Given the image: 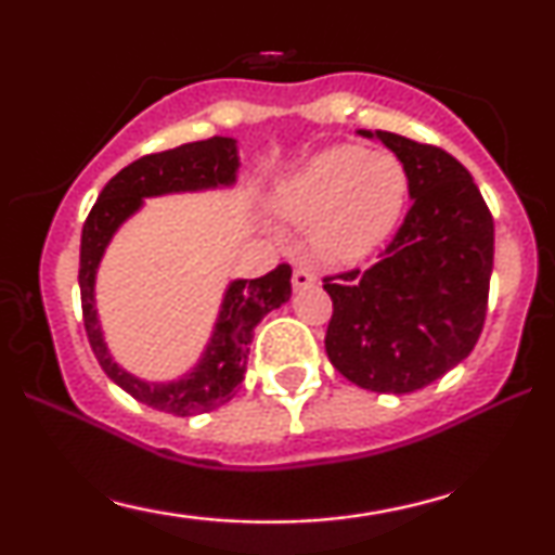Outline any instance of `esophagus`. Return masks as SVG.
<instances>
[{
  "instance_id": "34e87169",
  "label": "esophagus",
  "mask_w": 555,
  "mask_h": 555,
  "mask_svg": "<svg viewBox=\"0 0 555 555\" xmlns=\"http://www.w3.org/2000/svg\"><path fill=\"white\" fill-rule=\"evenodd\" d=\"M313 284H315V273L310 269H302V266H299V269H295V273H292V286H295V289H308V286Z\"/></svg>"
}]
</instances>
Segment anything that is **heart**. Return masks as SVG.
Masks as SVG:
<instances>
[{"mask_svg":"<svg viewBox=\"0 0 555 555\" xmlns=\"http://www.w3.org/2000/svg\"><path fill=\"white\" fill-rule=\"evenodd\" d=\"M406 195L404 167L391 154L336 145L273 188L271 208L289 224L310 227L318 258L352 263L378 247L397 224Z\"/></svg>","mask_w":555,"mask_h":555,"instance_id":"obj_1","label":"heart"}]
</instances>
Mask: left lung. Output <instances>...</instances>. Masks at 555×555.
<instances>
[{
  "mask_svg": "<svg viewBox=\"0 0 555 555\" xmlns=\"http://www.w3.org/2000/svg\"><path fill=\"white\" fill-rule=\"evenodd\" d=\"M378 138L404 167L412 206L367 271L323 279L334 302L331 365L375 393H410L473 352L486 323L493 216L473 175L436 145L397 132Z\"/></svg>",
  "mask_w": 555,
  "mask_h": 555,
  "instance_id": "1",
  "label": "left lung"
}]
</instances>
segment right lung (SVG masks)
Returning <instances> with one entry per match:
<instances>
[{
	"label": "right lung",
	"mask_w": 555,
	"mask_h": 555,
	"mask_svg": "<svg viewBox=\"0 0 555 555\" xmlns=\"http://www.w3.org/2000/svg\"><path fill=\"white\" fill-rule=\"evenodd\" d=\"M237 140L214 135L132 162L112 177L93 203L80 237V302L88 341L104 373L132 399L169 415H203L234 397L247 371L253 328L292 297V269L276 266L260 279H234L221 299L219 318L201 360L182 378L154 384L114 362L95 310V271L117 229L143 208L145 197L232 188L237 182Z\"/></svg>",
	"instance_id": "add662e5"
}]
</instances>
